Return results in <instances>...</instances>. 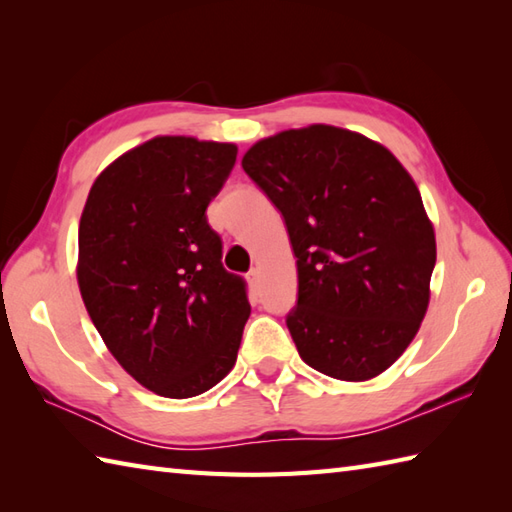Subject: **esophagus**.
I'll return each mask as SVG.
<instances>
[{"label": "esophagus", "mask_w": 512, "mask_h": 512, "mask_svg": "<svg viewBox=\"0 0 512 512\" xmlns=\"http://www.w3.org/2000/svg\"><path fill=\"white\" fill-rule=\"evenodd\" d=\"M259 277H262V273H259V268H253V270H250V273H248V281H250V284H259Z\"/></svg>", "instance_id": "34e87169"}]
</instances>
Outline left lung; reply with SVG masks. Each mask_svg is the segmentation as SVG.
Listing matches in <instances>:
<instances>
[{"label":"left lung","instance_id":"1","mask_svg":"<svg viewBox=\"0 0 512 512\" xmlns=\"http://www.w3.org/2000/svg\"><path fill=\"white\" fill-rule=\"evenodd\" d=\"M242 167L286 220L299 277L286 325L299 356L350 383L383 374L431 297L436 233L416 182L387 147L332 125L262 138Z\"/></svg>","mask_w":512,"mask_h":512}]
</instances>
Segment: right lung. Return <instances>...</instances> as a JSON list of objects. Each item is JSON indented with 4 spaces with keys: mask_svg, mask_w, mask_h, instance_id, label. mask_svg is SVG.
Instances as JSON below:
<instances>
[{
    "mask_svg": "<svg viewBox=\"0 0 512 512\" xmlns=\"http://www.w3.org/2000/svg\"><path fill=\"white\" fill-rule=\"evenodd\" d=\"M237 158L233 143L156 136L94 180L76 279L107 350L140 385L191 398L237 361L250 303L206 220Z\"/></svg>",
    "mask_w": 512,
    "mask_h": 512,
    "instance_id": "obj_1",
    "label": "right lung"
}]
</instances>
